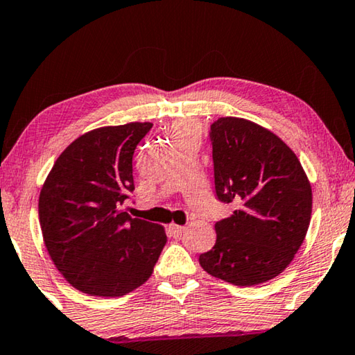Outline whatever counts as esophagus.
<instances>
[{
    "mask_svg": "<svg viewBox=\"0 0 355 355\" xmlns=\"http://www.w3.org/2000/svg\"><path fill=\"white\" fill-rule=\"evenodd\" d=\"M184 231H185L184 226H176V225H171L170 226V235H171L173 239L181 237V235L184 234Z\"/></svg>",
    "mask_w": 355,
    "mask_h": 355,
    "instance_id": "34e87169",
    "label": "esophagus"
}]
</instances>
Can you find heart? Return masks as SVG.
<instances>
[{"label":"heart","instance_id":"obj_1","mask_svg":"<svg viewBox=\"0 0 355 355\" xmlns=\"http://www.w3.org/2000/svg\"><path fill=\"white\" fill-rule=\"evenodd\" d=\"M198 134H200V126H198L196 123L189 121V120L176 121L170 129V135L173 141H178L181 139H185V137L198 135Z\"/></svg>","mask_w":355,"mask_h":355}]
</instances>
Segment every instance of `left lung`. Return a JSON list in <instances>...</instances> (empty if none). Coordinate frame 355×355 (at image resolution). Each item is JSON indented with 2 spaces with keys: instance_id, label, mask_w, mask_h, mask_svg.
<instances>
[{
  "instance_id": "1",
  "label": "left lung",
  "mask_w": 355,
  "mask_h": 355,
  "mask_svg": "<svg viewBox=\"0 0 355 355\" xmlns=\"http://www.w3.org/2000/svg\"><path fill=\"white\" fill-rule=\"evenodd\" d=\"M215 193L235 207L215 223L216 241L200 256L214 277L240 287L287 268L306 239L312 189L296 154L271 130L243 118L210 124Z\"/></svg>"
}]
</instances>
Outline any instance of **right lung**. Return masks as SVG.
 Instances as JSON below:
<instances>
[{
    "label": "right lung",
    "instance_id": "obj_1",
    "mask_svg": "<svg viewBox=\"0 0 355 355\" xmlns=\"http://www.w3.org/2000/svg\"><path fill=\"white\" fill-rule=\"evenodd\" d=\"M151 123L90 130L49 171L39 220L49 257L74 288L123 296L145 284L166 243L164 227L121 209L134 191L132 155Z\"/></svg>",
    "mask_w": 355,
    "mask_h": 355
}]
</instances>
